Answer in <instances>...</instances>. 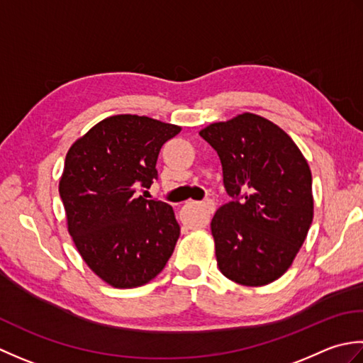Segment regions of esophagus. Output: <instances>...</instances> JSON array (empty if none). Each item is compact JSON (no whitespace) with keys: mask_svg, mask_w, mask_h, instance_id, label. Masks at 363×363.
Returning <instances> with one entry per match:
<instances>
[{"mask_svg":"<svg viewBox=\"0 0 363 363\" xmlns=\"http://www.w3.org/2000/svg\"><path fill=\"white\" fill-rule=\"evenodd\" d=\"M201 206H202V210L205 211V224H208L211 214L214 213V210H216V205H214V202L210 201V199H206L205 202L201 203Z\"/></svg>","mask_w":363,"mask_h":363,"instance_id":"esophagus-1","label":"esophagus"}]
</instances>
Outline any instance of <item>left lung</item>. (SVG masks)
<instances>
[{
	"label": "left lung",
	"mask_w": 363,
	"mask_h": 363,
	"mask_svg": "<svg viewBox=\"0 0 363 363\" xmlns=\"http://www.w3.org/2000/svg\"><path fill=\"white\" fill-rule=\"evenodd\" d=\"M199 135L218 152L232 197L211 219L219 271L246 286L274 282L291 266L313 219L307 160L282 128L252 113Z\"/></svg>",
	"instance_id": "left-lung-1"
}]
</instances>
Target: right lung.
<instances>
[{
    "label": "right lung",
    "instance_id": "right-lung-1",
    "mask_svg": "<svg viewBox=\"0 0 363 363\" xmlns=\"http://www.w3.org/2000/svg\"><path fill=\"white\" fill-rule=\"evenodd\" d=\"M180 127L145 116H111L73 143L59 180L67 228L86 264L114 288L157 277L180 225L172 206L136 192L158 179L161 147Z\"/></svg>",
    "mask_w": 363,
    "mask_h": 363
}]
</instances>
